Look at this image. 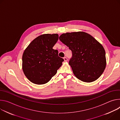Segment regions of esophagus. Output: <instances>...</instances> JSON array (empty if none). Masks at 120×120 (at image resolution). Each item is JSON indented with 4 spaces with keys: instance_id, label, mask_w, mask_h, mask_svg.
<instances>
[{
    "instance_id": "obj_1",
    "label": "esophagus",
    "mask_w": 120,
    "mask_h": 120,
    "mask_svg": "<svg viewBox=\"0 0 120 120\" xmlns=\"http://www.w3.org/2000/svg\"><path fill=\"white\" fill-rule=\"evenodd\" d=\"M63 59H64V60L65 61H68V59L66 57H64Z\"/></svg>"
}]
</instances>
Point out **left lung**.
<instances>
[{
	"label": "left lung",
	"instance_id": "8db88e82",
	"mask_svg": "<svg viewBox=\"0 0 120 120\" xmlns=\"http://www.w3.org/2000/svg\"><path fill=\"white\" fill-rule=\"evenodd\" d=\"M59 39L71 50L69 63L78 79L90 82L101 76L106 65L105 51L94 37L84 32H77L63 33Z\"/></svg>",
	"mask_w": 120,
	"mask_h": 120
}]
</instances>
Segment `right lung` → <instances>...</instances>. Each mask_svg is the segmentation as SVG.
<instances>
[{
    "label": "right lung",
    "instance_id": "obj_1",
    "mask_svg": "<svg viewBox=\"0 0 120 120\" xmlns=\"http://www.w3.org/2000/svg\"><path fill=\"white\" fill-rule=\"evenodd\" d=\"M59 39L57 34H46L35 38L24 50L22 69L29 80L36 84L49 82L62 65L63 59L53 49Z\"/></svg>",
    "mask_w": 120,
    "mask_h": 120
}]
</instances>
